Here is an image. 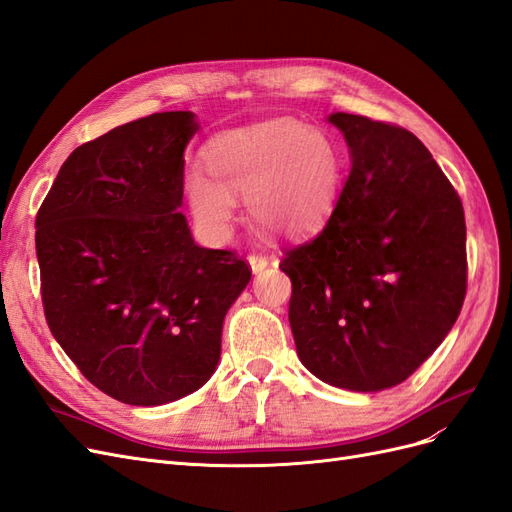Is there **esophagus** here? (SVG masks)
Here are the masks:
<instances>
[{"label":"esophagus","mask_w":512,"mask_h":512,"mask_svg":"<svg viewBox=\"0 0 512 512\" xmlns=\"http://www.w3.org/2000/svg\"><path fill=\"white\" fill-rule=\"evenodd\" d=\"M247 262H250L252 273H260V271H265L269 267V258L262 256V254H250V256H247Z\"/></svg>","instance_id":"esophagus-1"}]
</instances>
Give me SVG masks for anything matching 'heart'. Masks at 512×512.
Returning <instances> with one entry per match:
<instances>
[{"instance_id":"heart-1","label":"heart","mask_w":512,"mask_h":512,"mask_svg":"<svg viewBox=\"0 0 512 512\" xmlns=\"http://www.w3.org/2000/svg\"><path fill=\"white\" fill-rule=\"evenodd\" d=\"M213 179L185 177V194L200 230L226 241L235 198H247L252 220L273 237H301L331 213L342 185L335 138L297 119H273L220 136L207 151Z\"/></svg>"}]
</instances>
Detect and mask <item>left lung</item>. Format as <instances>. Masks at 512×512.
Segmentation results:
<instances>
[{
	"label": "left lung",
	"instance_id": "obj_1",
	"mask_svg": "<svg viewBox=\"0 0 512 512\" xmlns=\"http://www.w3.org/2000/svg\"><path fill=\"white\" fill-rule=\"evenodd\" d=\"M350 175L329 222L286 252L288 320L301 363L337 389L404 382L453 329L466 297L461 200L418 138L333 113Z\"/></svg>",
	"mask_w": 512,
	"mask_h": 512
}]
</instances>
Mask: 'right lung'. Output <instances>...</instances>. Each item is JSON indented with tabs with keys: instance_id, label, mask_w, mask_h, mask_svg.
Masks as SVG:
<instances>
[{
	"instance_id": "1",
	"label": "right lung",
	"mask_w": 512,
	"mask_h": 512,
	"mask_svg": "<svg viewBox=\"0 0 512 512\" xmlns=\"http://www.w3.org/2000/svg\"><path fill=\"white\" fill-rule=\"evenodd\" d=\"M190 111L153 113L76 147L36 215L42 305L81 374L130 406L200 389L220 363L245 260L194 243L183 205Z\"/></svg>"
}]
</instances>
